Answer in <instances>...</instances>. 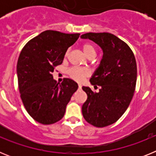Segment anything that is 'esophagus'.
<instances>
[{
	"mask_svg": "<svg viewBox=\"0 0 156 156\" xmlns=\"http://www.w3.org/2000/svg\"><path fill=\"white\" fill-rule=\"evenodd\" d=\"M78 88H79V90H80L81 88H82V86H81L80 84H79V85H78Z\"/></svg>",
	"mask_w": 156,
	"mask_h": 156,
	"instance_id": "1",
	"label": "esophagus"
}]
</instances>
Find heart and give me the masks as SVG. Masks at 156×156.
<instances>
[{"mask_svg": "<svg viewBox=\"0 0 156 156\" xmlns=\"http://www.w3.org/2000/svg\"><path fill=\"white\" fill-rule=\"evenodd\" d=\"M83 50L87 56L95 55L96 51L94 47L90 44H84L83 45ZM69 51L66 52V56L68 55ZM68 74L72 79L77 82H81L90 75V71L86 68H80V67H72L68 70Z\"/></svg>", "mask_w": 156, "mask_h": 156, "instance_id": "1", "label": "heart"}]
</instances>
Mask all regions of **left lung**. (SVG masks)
<instances>
[{
  "label": "left lung",
  "instance_id": "obj_1",
  "mask_svg": "<svg viewBox=\"0 0 156 156\" xmlns=\"http://www.w3.org/2000/svg\"><path fill=\"white\" fill-rule=\"evenodd\" d=\"M81 38L93 41L104 53L90 80L95 87H100L99 92L82 87L87 95L82 113L88 123L105 127L122 116L133 98L137 82L136 59L126 43L109 33H87Z\"/></svg>",
  "mask_w": 156,
  "mask_h": 156
}]
</instances>
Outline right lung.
<instances>
[{
    "mask_svg": "<svg viewBox=\"0 0 156 156\" xmlns=\"http://www.w3.org/2000/svg\"><path fill=\"white\" fill-rule=\"evenodd\" d=\"M80 35L46 30L28 41L19 55L20 97L29 115L41 124H53L62 119L66 105L78 88L69 78L58 84L52 73L62 63L67 49Z\"/></svg>",
    "mask_w": 156,
    "mask_h": 156,
    "instance_id": "obj_1",
    "label": "right lung"
}]
</instances>
